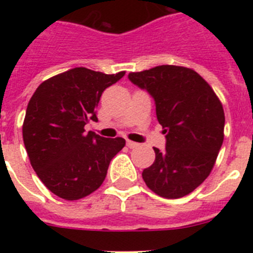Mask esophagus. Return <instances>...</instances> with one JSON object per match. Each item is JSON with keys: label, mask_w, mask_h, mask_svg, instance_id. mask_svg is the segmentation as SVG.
<instances>
[{"label": "esophagus", "mask_w": 253, "mask_h": 253, "mask_svg": "<svg viewBox=\"0 0 253 253\" xmlns=\"http://www.w3.org/2000/svg\"><path fill=\"white\" fill-rule=\"evenodd\" d=\"M126 146H128L129 148H137V147H139V144L135 142H131V140H126Z\"/></svg>", "instance_id": "1"}]
</instances>
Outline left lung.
I'll return each mask as SVG.
<instances>
[{
  "mask_svg": "<svg viewBox=\"0 0 253 253\" xmlns=\"http://www.w3.org/2000/svg\"><path fill=\"white\" fill-rule=\"evenodd\" d=\"M129 80L154 99L166 148H153L156 160L143 169L154 194L178 199L204 182L224 139V110L218 96L194 69L157 66L130 72Z\"/></svg>",
  "mask_w": 253,
  "mask_h": 253,
  "instance_id": "8db88e82",
  "label": "left lung"
}]
</instances>
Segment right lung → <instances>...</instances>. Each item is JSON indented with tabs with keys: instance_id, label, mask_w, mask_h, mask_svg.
Masks as SVG:
<instances>
[{
	"instance_id": "add662e5",
	"label": "right lung",
	"mask_w": 253,
	"mask_h": 253,
	"mask_svg": "<svg viewBox=\"0 0 253 253\" xmlns=\"http://www.w3.org/2000/svg\"><path fill=\"white\" fill-rule=\"evenodd\" d=\"M125 72L105 75L77 67L40 84L31 96L22 138L31 166L44 185L64 200H78L99 189L124 138L84 131L97 120L96 107L105 88Z\"/></svg>"
}]
</instances>
